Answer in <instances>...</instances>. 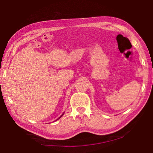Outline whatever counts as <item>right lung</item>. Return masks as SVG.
Instances as JSON below:
<instances>
[{"instance_id":"right-lung-1","label":"right lung","mask_w":153,"mask_h":153,"mask_svg":"<svg viewBox=\"0 0 153 153\" xmlns=\"http://www.w3.org/2000/svg\"><path fill=\"white\" fill-rule=\"evenodd\" d=\"M62 115H61V116H62ZM61 117H59V118H61ZM59 119H58V120H59Z\"/></svg>"}]
</instances>
